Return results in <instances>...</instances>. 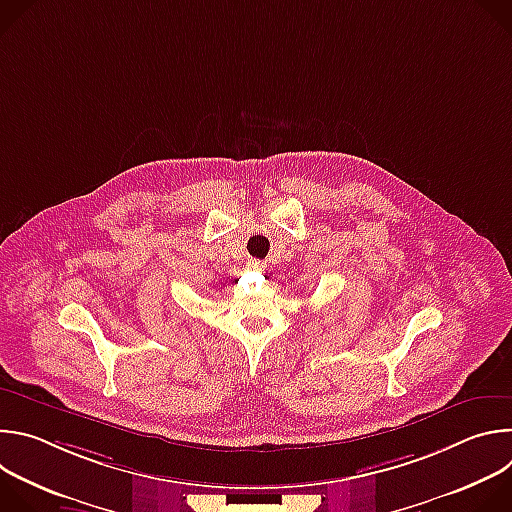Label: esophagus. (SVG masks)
<instances>
[{
	"mask_svg": "<svg viewBox=\"0 0 512 512\" xmlns=\"http://www.w3.org/2000/svg\"><path fill=\"white\" fill-rule=\"evenodd\" d=\"M265 263L263 261H259V259H251L249 261V269H253V271H265Z\"/></svg>",
	"mask_w": 512,
	"mask_h": 512,
	"instance_id": "34e87169",
	"label": "esophagus"
}]
</instances>
